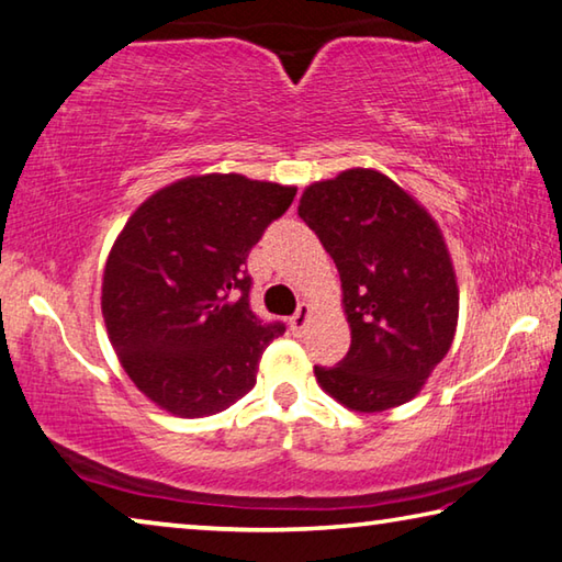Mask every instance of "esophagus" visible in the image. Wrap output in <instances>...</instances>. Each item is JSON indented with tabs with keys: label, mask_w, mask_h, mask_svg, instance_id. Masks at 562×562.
<instances>
[{
	"label": "esophagus",
	"mask_w": 562,
	"mask_h": 562,
	"mask_svg": "<svg viewBox=\"0 0 562 562\" xmlns=\"http://www.w3.org/2000/svg\"><path fill=\"white\" fill-rule=\"evenodd\" d=\"M308 303H301V306H299V311L296 313H293V316H291V330L293 333H301L303 328H306V323H308Z\"/></svg>",
	"instance_id": "esophagus-1"
}]
</instances>
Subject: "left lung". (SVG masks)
Wrapping results in <instances>:
<instances>
[{
	"instance_id": "8db88e82",
	"label": "left lung",
	"mask_w": 562,
	"mask_h": 562,
	"mask_svg": "<svg viewBox=\"0 0 562 562\" xmlns=\"http://www.w3.org/2000/svg\"><path fill=\"white\" fill-rule=\"evenodd\" d=\"M299 216L333 256L350 350L318 385L356 412L405 405L451 348L457 273L431 214L387 175L352 167L313 182Z\"/></svg>"
}]
</instances>
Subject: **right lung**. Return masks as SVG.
<instances>
[{"mask_svg": "<svg viewBox=\"0 0 562 562\" xmlns=\"http://www.w3.org/2000/svg\"><path fill=\"white\" fill-rule=\"evenodd\" d=\"M296 187L244 175L184 177L137 206L103 271V321L127 378L177 417H210L256 385L283 323L249 306L246 256Z\"/></svg>", "mask_w": 562, "mask_h": 562, "instance_id": "add662e5", "label": "right lung"}]
</instances>
